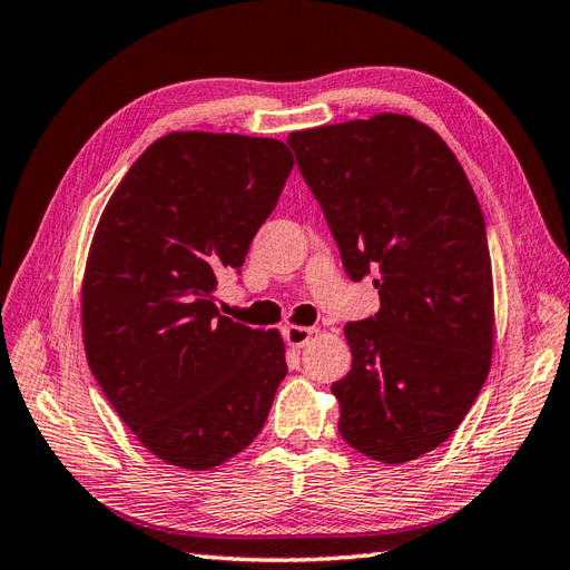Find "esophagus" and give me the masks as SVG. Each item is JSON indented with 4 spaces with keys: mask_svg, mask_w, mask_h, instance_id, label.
I'll use <instances>...</instances> for the list:
<instances>
[{
    "mask_svg": "<svg viewBox=\"0 0 570 570\" xmlns=\"http://www.w3.org/2000/svg\"><path fill=\"white\" fill-rule=\"evenodd\" d=\"M313 327H301V325H288L284 327V340L291 348H303L313 340Z\"/></svg>",
    "mask_w": 570,
    "mask_h": 570,
    "instance_id": "obj_1",
    "label": "esophagus"
}]
</instances>
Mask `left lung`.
I'll use <instances>...</instances> for the list:
<instances>
[{"label":"left lung","instance_id":"left-lung-1","mask_svg":"<svg viewBox=\"0 0 570 570\" xmlns=\"http://www.w3.org/2000/svg\"><path fill=\"white\" fill-rule=\"evenodd\" d=\"M305 183L354 282L375 274L381 311L346 323L352 371L332 385L340 433L383 464L445 443L493 354L487 226L458 156L410 115L291 132Z\"/></svg>","mask_w":570,"mask_h":570}]
</instances>
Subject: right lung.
<instances>
[{
    "label": "right lung",
    "instance_id": "1",
    "mask_svg": "<svg viewBox=\"0 0 570 570\" xmlns=\"http://www.w3.org/2000/svg\"><path fill=\"white\" fill-rule=\"evenodd\" d=\"M291 168L279 139L170 132L100 214L81 282L86 358L137 441L180 470L250 445L286 375L282 334L233 323L214 288L243 267Z\"/></svg>",
    "mask_w": 570,
    "mask_h": 570
}]
</instances>
